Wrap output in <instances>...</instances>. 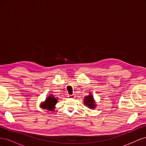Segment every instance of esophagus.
Wrapping results in <instances>:
<instances>
[{"label":"esophagus","mask_w":146,"mask_h":146,"mask_svg":"<svg viewBox=\"0 0 146 146\" xmlns=\"http://www.w3.org/2000/svg\"><path fill=\"white\" fill-rule=\"evenodd\" d=\"M75 96L74 94H71V95H68V98H75Z\"/></svg>","instance_id":"obj_1"}]
</instances>
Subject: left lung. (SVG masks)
<instances>
[{
  "instance_id": "obj_1",
  "label": "left lung",
  "mask_w": 146,
  "mask_h": 146,
  "mask_svg": "<svg viewBox=\"0 0 146 146\" xmlns=\"http://www.w3.org/2000/svg\"><path fill=\"white\" fill-rule=\"evenodd\" d=\"M84 101H85L84 102L85 104L88 106L90 108H92L95 107V105L94 104V99L91 95L86 96L85 98V99H84Z\"/></svg>"
}]
</instances>
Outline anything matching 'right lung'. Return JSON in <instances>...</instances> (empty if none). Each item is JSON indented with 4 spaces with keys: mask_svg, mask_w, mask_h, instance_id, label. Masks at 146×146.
I'll return each mask as SVG.
<instances>
[{
    "mask_svg": "<svg viewBox=\"0 0 146 146\" xmlns=\"http://www.w3.org/2000/svg\"><path fill=\"white\" fill-rule=\"evenodd\" d=\"M57 102H58L57 99L55 98L54 96H50L46 99L45 102L41 104V107L42 108H44L47 110L52 111L54 108L55 105L57 103Z\"/></svg>",
    "mask_w": 146,
    "mask_h": 146,
    "instance_id": "right-lung-1",
    "label": "right lung"
}]
</instances>
